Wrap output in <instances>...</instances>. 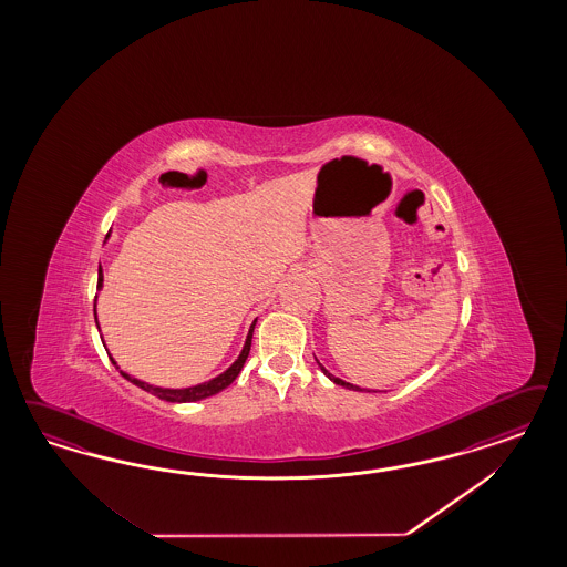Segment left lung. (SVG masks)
Listing matches in <instances>:
<instances>
[{
  "label": "left lung",
  "mask_w": 567,
  "mask_h": 567,
  "mask_svg": "<svg viewBox=\"0 0 567 567\" xmlns=\"http://www.w3.org/2000/svg\"><path fill=\"white\" fill-rule=\"evenodd\" d=\"M318 365L322 368V372H324V374H327V377L330 378V380H332L334 384H339V386H344V389H349V391H361L360 386H355V384H351V382H344V380H341V378L332 377V374L328 372L327 368H324V365H322L320 361H318Z\"/></svg>",
  "instance_id": "1"
}]
</instances>
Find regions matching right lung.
<instances>
[{
	"instance_id": "obj_1",
	"label": "right lung",
	"mask_w": 567,
	"mask_h": 567,
	"mask_svg": "<svg viewBox=\"0 0 567 567\" xmlns=\"http://www.w3.org/2000/svg\"><path fill=\"white\" fill-rule=\"evenodd\" d=\"M103 275H102V266H100V276H97V287L102 289ZM95 322H97V318H95ZM254 328H256V322L251 324L249 328V334H247V339H245V347H243V351H240L239 360L235 361L226 372H223L220 377L212 378V380H207L204 384H197V386H189V389H162V386H154V384H147V382H143V380H137V378L128 377L126 372H122V377L126 378V380H131L133 384H137L138 389H143V391H147V393H152V395L159 396V399H164V401H171V403H190V401H202V399H206V396L216 395V393H220L224 391L226 386H230L233 384V380L239 377L240 370H243V363L247 360V355H249V349H251V337H254ZM112 363L116 365V361L112 360ZM118 368V365H116Z\"/></svg>"
}]
</instances>
